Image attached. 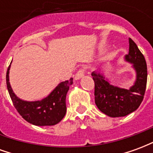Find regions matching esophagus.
<instances>
[{
	"mask_svg": "<svg viewBox=\"0 0 153 153\" xmlns=\"http://www.w3.org/2000/svg\"><path fill=\"white\" fill-rule=\"evenodd\" d=\"M83 75H84V70H79V71H78V72H77L76 74H75L74 79H75V80H79V79H80L81 78H83Z\"/></svg>",
	"mask_w": 153,
	"mask_h": 153,
	"instance_id": "esophagus-1",
	"label": "esophagus"
}]
</instances>
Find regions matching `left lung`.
<instances>
[{
  "label": "left lung",
  "instance_id": "8db88e82",
  "mask_svg": "<svg viewBox=\"0 0 153 153\" xmlns=\"http://www.w3.org/2000/svg\"><path fill=\"white\" fill-rule=\"evenodd\" d=\"M128 53L125 56V60L131 64L136 73L134 83L129 88L111 84L99 71L92 73L95 83V103L102 112L110 117H121L134 112L144 96L148 78L146 60L131 38H128Z\"/></svg>",
  "mask_w": 153,
  "mask_h": 153
}]
</instances>
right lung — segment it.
I'll return each instance as SVG.
<instances>
[{
	"instance_id": "obj_1",
	"label": "right lung",
	"mask_w": 153,
	"mask_h": 153,
	"mask_svg": "<svg viewBox=\"0 0 153 153\" xmlns=\"http://www.w3.org/2000/svg\"><path fill=\"white\" fill-rule=\"evenodd\" d=\"M10 65L6 72L7 89L14 106L22 117L28 123L37 126H50L58 124L66 113V94L70 86L73 84V78L59 83L48 96L42 100L29 102L20 99L14 93L10 83Z\"/></svg>"
}]
</instances>
